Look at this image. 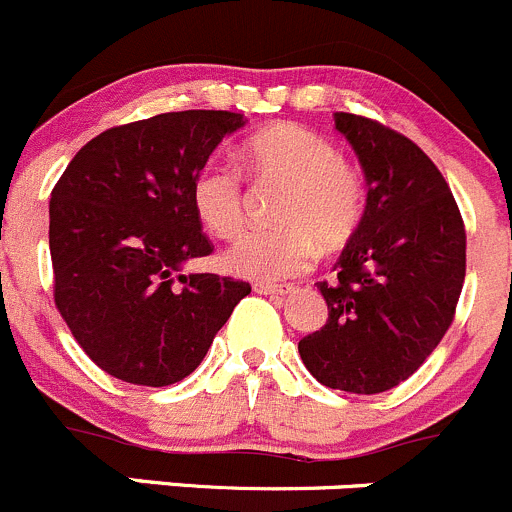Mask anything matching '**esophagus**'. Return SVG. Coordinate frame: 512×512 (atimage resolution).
Here are the masks:
<instances>
[{
	"label": "esophagus",
	"instance_id": "34e87169",
	"mask_svg": "<svg viewBox=\"0 0 512 512\" xmlns=\"http://www.w3.org/2000/svg\"><path fill=\"white\" fill-rule=\"evenodd\" d=\"M254 291L256 293H263V296H283V293L291 291V286H283V283L258 281V283H254Z\"/></svg>",
	"mask_w": 512,
	"mask_h": 512
}]
</instances>
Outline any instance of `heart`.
I'll list each match as a JSON object with an SVG mask.
<instances>
[{"label":"heart","instance_id":"obj_1","mask_svg":"<svg viewBox=\"0 0 512 512\" xmlns=\"http://www.w3.org/2000/svg\"><path fill=\"white\" fill-rule=\"evenodd\" d=\"M244 164L258 181L283 184L273 229L249 231L226 254V268L256 281H276L301 273L326 249L346 244L366 214V181L341 159L336 146L318 131L281 121L249 136L241 149ZM196 219L216 239L231 241L246 226V191L229 164H206L191 184Z\"/></svg>","mask_w":512,"mask_h":512}]
</instances>
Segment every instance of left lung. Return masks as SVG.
Here are the masks:
<instances>
[{"label": "left lung", "mask_w": 512, "mask_h": 512, "mask_svg": "<svg viewBox=\"0 0 512 512\" xmlns=\"http://www.w3.org/2000/svg\"><path fill=\"white\" fill-rule=\"evenodd\" d=\"M368 184L366 214L318 281L328 321L298 341L318 383L383 393L411 378L450 328L465 281V226L438 166L408 136L336 111Z\"/></svg>", "instance_id": "left-lung-1"}]
</instances>
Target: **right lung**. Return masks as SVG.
I'll return each instance as SVG.
<instances>
[{
    "mask_svg": "<svg viewBox=\"0 0 512 512\" xmlns=\"http://www.w3.org/2000/svg\"><path fill=\"white\" fill-rule=\"evenodd\" d=\"M234 111H169L101 131L77 151L49 201L54 303L86 356L119 381L171 386L196 371L251 286L186 261L214 244L191 184Z\"/></svg>",
    "mask_w": 512,
    "mask_h": 512,
    "instance_id": "add662e5",
    "label": "right lung"
}]
</instances>
